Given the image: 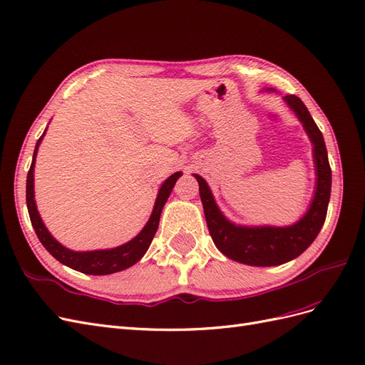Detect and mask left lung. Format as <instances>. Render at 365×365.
Returning a JSON list of instances; mask_svg holds the SVG:
<instances>
[{"mask_svg": "<svg viewBox=\"0 0 365 365\" xmlns=\"http://www.w3.org/2000/svg\"><path fill=\"white\" fill-rule=\"evenodd\" d=\"M283 101L302 121L306 134L314 145L317 170L315 195L311 207L298 222L289 227H244L230 222L220 213L205 180L200 175H193L200 184L207 227L215 245L228 259L251 267H275L300 256L318 236L327 215L332 170L329 165L323 134L300 98L289 94L284 96Z\"/></svg>", "mask_w": 365, "mask_h": 365, "instance_id": "1", "label": "left lung"}]
</instances>
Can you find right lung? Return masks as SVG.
<instances>
[{"instance_id":"1","label":"right lung","mask_w":365,"mask_h":365,"mask_svg":"<svg viewBox=\"0 0 365 365\" xmlns=\"http://www.w3.org/2000/svg\"><path fill=\"white\" fill-rule=\"evenodd\" d=\"M43 134H46V132H43ZM43 134L38 140L35 152H33V160H31L30 170L27 173V187H26V200H27V208H29L31 225L35 228L36 236L41 240L43 248H46L54 259L63 263L65 267H70L76 271H81L83 274H90V275L114 274L132 267V264H135L143 256H145V252L148 251L153 236H155L160 225V216L163 212V207L165 201H168L176 180H178L182 173L176 172L163 182L148 224L134 239L129 240L128 244L120 245L117 248H111V250H96V251H83V252L73 251L61 245L59 242L50 235V231L47 230L46 225H43L36 208L35 192H33V170H35V161H36L35 158H36L38 148L41 145Z\"/></svg>"}]
</instances>
